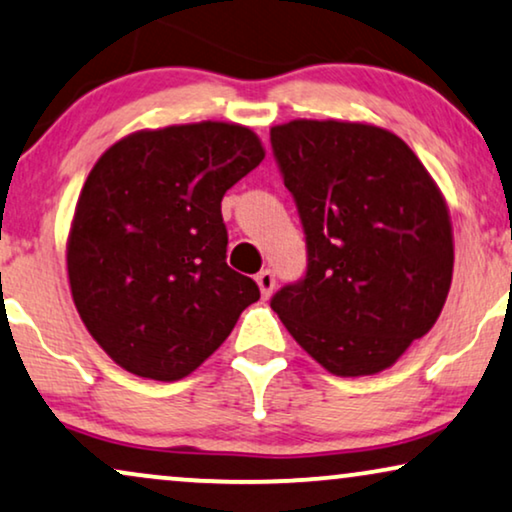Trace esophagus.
<instances>
[{"label":"esophagus","instance_id":"esophagus-1","mask_svg":"<svg viewBox=\"0 0 512 512\" xmlns=\"http://www.w3.org/2000/svg\"><path fill=\"white\" fill-rule=\"evenodd\" d=\"M257 285H260L262 297H269L271 292H274V288H276V276H274V271H271V269H262L260 274H257Z\"/></svg>","mask_w":512,"mask_h":512}]
</instances>
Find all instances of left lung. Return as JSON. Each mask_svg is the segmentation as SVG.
Here are the masks:
<instances>
[{
	"instance_id": "1",
	"label": "left lung",
	"mask_w": 512,
	"mask_h": 512,
	"mask_svg": "<svg viewBox=\"0 0 512 512\" xmlns=\"http://www.w3.org/2000/svg\"><path fill=\"white\" fill-rule=\"evenodd\" d=\"M271 149L306 238L304 276L271 309L332 374L386 370L431 330L452 283L440 189L377 126L299 119L271 128Z\"/></svg>"
}]
</instances>
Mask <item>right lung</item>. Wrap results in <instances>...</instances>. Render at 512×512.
I'll use <instances>...</instances> for the list:
<instances>
[{"mask_svg": "<svg viewBox=\"0 0 512 512\" xmlns=\"http://www.w3.org/2000/svg\"><path fill=\"white\" fill-rule=\"evenodd\" d=\"M262 159L250 128L201 121L128 135L88 173L67 274L86 330L124 370L187 377L260 299L227 264L222 196Z\"/></svg>", "mask_w": 512, "mask_h": 512, "instance_id": "1", "label": "right lung"}]
</instances>
